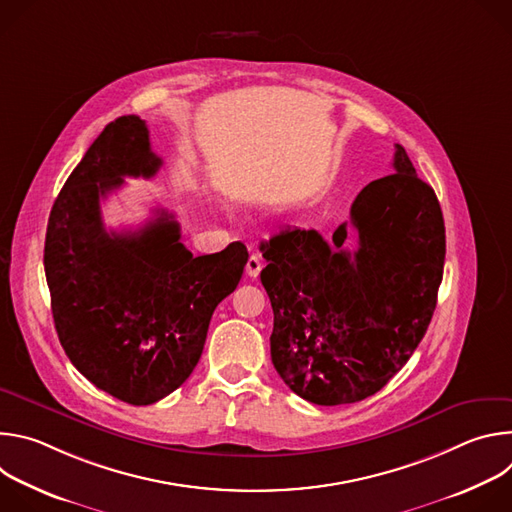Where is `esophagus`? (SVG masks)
Listing matches in <instances>:
<instances>
[{
	"label": "esophagus",
	"mask_w": 512,
	"mask_h": 512,
	"mask_svg": "<svg viewBox=\"0 0 512 512\" xmlns=\"http://www.w3.org/2000/svg\"><path fill=\"white\" fill-rule=\"evenodd\" d=\"M261 269H263V259H261V255L253 253V255L249 257V261H247V275L257 277Z\"/></svg>",
	"instance_id": "obj_1"
}]
</instances>
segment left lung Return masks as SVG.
Returning <instances> with one entry per match:
<instances>
[{"instance_id": "8db88e82", "label": "left lung", "mask_w": 512, "mask_h": 512, "mask_svg": "<svg viewBox=\"0 0 512 512\" xmlns=\"http://www.w3.org/2000/svg\"><path fill=\"white\" fill-rule=\"evenodd\" d=\"M393 170L350 206L356 251L344 249L346 223L330 243L298 227L261 243L273 367L310 403H356L381 391L431 322L446 259L444 214L399 143Z\"/></svg>"}]
</instances>
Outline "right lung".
Segmentation results:
<instances>
[{
    "label": "right lung",
    "instance_id": "add662e5",
    "mask_svg": "<svg viewBox=\"0 0 512 512\" xmlns=\"http://www.w3.org/2000/svg\"><path fill=\"white\" fill-rule=\"evenodd\" d=\"M162 160L137 115L111 121L50 210L44 271L58 340L97 389L129 405L176 391L200 360L214 308L241 281L249 253L231 243L194 257L174 214L158 208L137 231H107L101 198Z\"/></svg>",
    "mask_w": 512,
    "mask_h": 512
}]
</instances>
